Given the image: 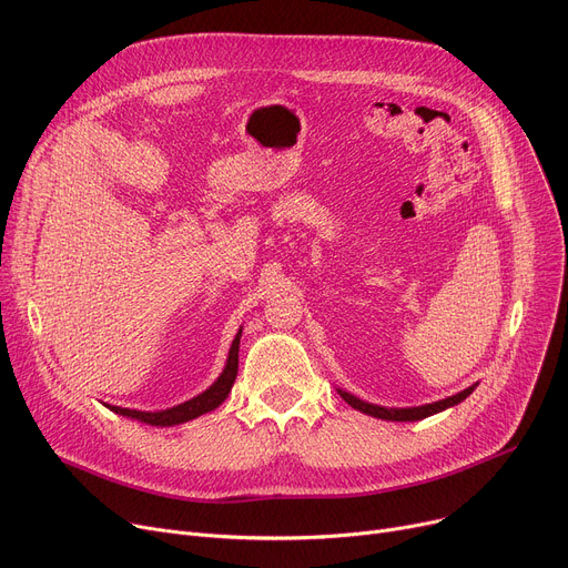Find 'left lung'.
I'll list each match as a JSON object with an SVG mask.
<instances>
[{"label": "left lung", "mask_w": 568, "mask_h": 568, "mask_svg": "<svg viewBox=\"0 0 568 568\" xmlns=\"http://www.w3.org/2000/svg\"><path fill=\"white\" fill-rule=\"evenodd\" d=\"M471 392H474V386H469V389H465V392H460V394H456V396H452V398H444V400H439V403H433V405L409 407V409H386V407H377V405L364 403V400H359V398H354L352 394L338 389V394L343 396V400H345L347 405H352L354 409H362V412H366V414H371V416H377V419H386V422H419V419H426V416H430V414H437V412H442V409H446V407L458 405V403L465 400Z\"/></svg>", "instance_id": "1"}]
</instances>
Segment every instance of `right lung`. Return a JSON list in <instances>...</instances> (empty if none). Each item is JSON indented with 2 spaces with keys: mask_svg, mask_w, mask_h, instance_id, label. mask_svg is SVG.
<instances>
[{
  "mask_svg": "<svg viewBox=\"0 0 568 568\" xmlns=\"http://www.w3.org/2000/svg\"><path fill=\"white\" fill-rule=\"evenodd\" d=\"M239 338H242V332L236 334V338L232 341V347H230V356H227V366L225 371L221 373V377L209 386V389L182 405L176 407H170V409H163V412H138V409H126V407H114V405H108L112 412L116 414H124V416H131V419H140L149 426H176V424H184V422H191L195 419V416L204 414V412H212L216 409L230 394L232 384H234V377H236V371H239Z\"/></svg>",
  "mask_w": 568,
  "mask_h": 568,
  "instance_id": "add662e5",
  "label": "right lung"
}]
</instances>
